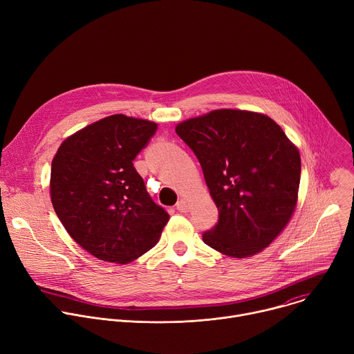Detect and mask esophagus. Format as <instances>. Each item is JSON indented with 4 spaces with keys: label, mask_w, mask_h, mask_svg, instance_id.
I'll list each match as a JSON object with an SVG mask.
<instances>
[{
    "label": "esophagus",
    "mask_w": 354,
    "mask_h": 354,
    "mask_svg": "<svg viewBox=\"0 0 354 354\" xmlns=\"http://www.w3.org/2000/svg\"><path fill=\"white\" fill-rule=\"evenodd\" d=\"M176 210H178V212H180V213H186V212L189 210V206H187V203H186V200H183V198L178 200V203H176Z\"/></svg>",
    "instance_id": "34e87169"
}]
</instances>
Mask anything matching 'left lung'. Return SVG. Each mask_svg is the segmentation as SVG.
<instances>
[{"mask_svg": "<svg viewBox=\"0 0 354 354\" xmlns=\"http://www.w3.org/2000/svg\"><path fill=\"white\" fill-rule=\"evenodd\" d=\"M197 157L218 209L203 234L210 248L246 258L268 248L288 223L301 175L298 149L269 116L213 111L176 126Z\"/></svg>", "mask_w": 354, "mask_h": 354, "instance_id": "8db88e82", "label": "left lung"}]
</instances>
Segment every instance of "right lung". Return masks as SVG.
Wrapping results in <instances>:
<instances>
[{"label":"right lung","mask_w":354,"mask_h":354,"mask_svg":"<svg viewBox=\"0 0 354 354\" xmlns=\"http://www.w3.org/2000/svg\"><path fill=\"white\" fill-rule=\"evenodd\" d=\"M157 124L108 116L68 137L52 162L50 193L71 238L100 261L127 263L158 242L169 214L133 161Z\"/></svg>","instance_id":"right-lung-1"}]
</instances>
